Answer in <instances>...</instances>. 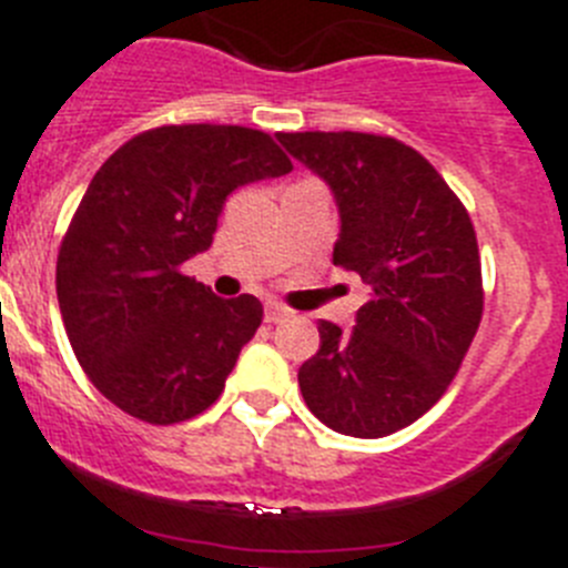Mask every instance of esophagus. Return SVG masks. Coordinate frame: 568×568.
Segmentation results:
<instances>
[{"label": "esophagus", "mask_w": 568, "mask_h": 568, "mask_svg": "<svg viewBox=\"0 0 568 568\" xmlns=\"http://www.w3.org/2000/svg\"><path fill=\"white\" fill-rule=\"evenodd\" d=\"M288 308L280 303H265V323H283V320H288Z\"/></svg>", "instance_id": "esophagus-1"}]
</instances>
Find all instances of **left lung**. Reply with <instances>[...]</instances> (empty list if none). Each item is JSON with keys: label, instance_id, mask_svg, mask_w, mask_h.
<instances>
[{"label": "left lung", "instance_id": "8db88e82", "mask_svg": "<svg viewBox=\"0 0 568 568\" xmlns=\"http://www.w3.org/2000/svg\"><path fill=\"white\" fill-rule=\"evenodd\" d=\"M277 140L332 189L334 265L372 288L352 332L320 320L317 354L297 374L305 406L348 437L400 432L440 400L480 325L475 225L432 162L392 136Z\"/></svg>", "mask_w": 568, "mask_h": 568}]
</instances>
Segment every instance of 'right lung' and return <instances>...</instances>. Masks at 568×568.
Returning a JSON list of instances; mask_svg holds the SVG:
<instances>
[{"instance_id": "1", "label": "right lung", "mask_w": 568, "mask_h": 568, "mask_svg": "<svg viewBox=\"0 0 568 568\" xmlns=\"http://www.w3.org/2000/svg\"><path fill=\"white\" fill-rule=\"evenodd\" d=\"M288 171L277 142L240 125H162L102 162L59 248L57 297L113 406L171 426L223 394L263 303L216 297L180 265L211 248L231 191Z\"/></svg>"}]
</instances>
